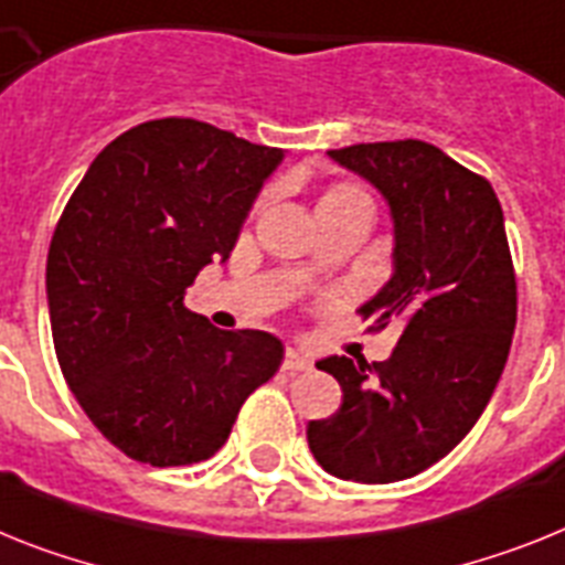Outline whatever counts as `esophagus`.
<instances>
[{
  "label": "esophagus",
  "mask_w": 565,
  "mask_h": 565,
  "mask_svg": "<svg viewBox=\"0 0 565 565\" xmlns=\"http://www.w3.org/2000/svg\"><path fill=\"white\" fill-rule=\"evenodd\" d=\"M284 371H290V373H298V371H310L312 362L307 359L305 353H298L296 348H287V353H284V362H281Z\"/></svg>",
  "instance_id": "34e87169"
}]
</instances>
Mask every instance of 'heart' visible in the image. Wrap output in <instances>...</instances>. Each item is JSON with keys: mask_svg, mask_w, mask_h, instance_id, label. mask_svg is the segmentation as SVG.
I'll use <instances>...</instances> for the list:
<instances>
[{"mask_svg": "<svg viewBox=\"0 0 565 565\" xmlns=\"http://www.w3.org/2000/svg\"><path fill=\"white\" fill-rule=\"evenodd\" d=\"M344 194H362V189L353 186V183H339V186L330 189V192H327L324 198H344Z\"/></svg>", "mask_w": 565, "mask_h": 565, "instance_id": "1", "label": "heart"}]
</instances>
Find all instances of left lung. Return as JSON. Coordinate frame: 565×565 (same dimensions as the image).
Segmentation results:
<instances>
[{
    "label": "left lung",
    "instance_id": "obj_1",
    "mask_svg": "<svg viewBox=\"0 0 565 565\" xmlns=\"http://www.w3.org/2000/svg\"><path fill=\"white\" fill-rule=\"evenodd\" d=\"M391 203V281L359 310L402 335L387 362L330 355L341 407L307 425L312 457L339 480H407L457 448L494 393L516 324V278L502 206L482 174L425 140L333 149Z\"/></svg>",
    "mask_w": 565,
    "mask_h": 565
}]
</instances>
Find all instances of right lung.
Listing matches in <instances>:
<instances>
[{"label": "right lung", "instance_id": "obj_1", "mask_svg": "<svg viewBox=\"0 0 565 565\" xmlns=\"http://www.w3.org/2000/svg\"><path fill=\"white\" fill-rule=\"evenodd\" d=\"M281 151L192 117L122 131L65 203L49 249L51 333L74 399L126 457L192 466L221 451L281 341L217 330L183 305L230 258Z\"/></svg>", "mask_w": 565, "mask_h": 565}]
</instances>
